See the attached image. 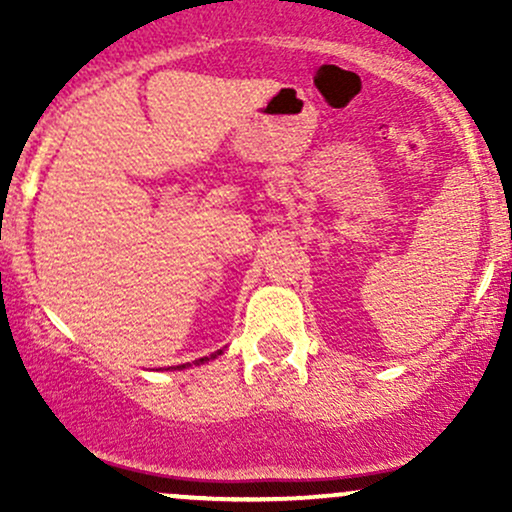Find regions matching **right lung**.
<instances>
[{
    "instance_id": "obj_1",
    "label": "right lung",
    "mask_w": 512,
    "mask_h": 512,
    "mask_svg": "<svg viewBox=\"0 0 512 512\" xmlns=\"http://www.w3.org/2000/svg\"><path fill=\"white\" fill-rule=\"evenodd\" d=\"M219 354H223V349H219V351H214V354L211 356H204V358H199V361H195V363H204V361H209V358H216ZM185 366H190V363H182V366H178V368H185Z\"/></svg>"
}]
</instances>
